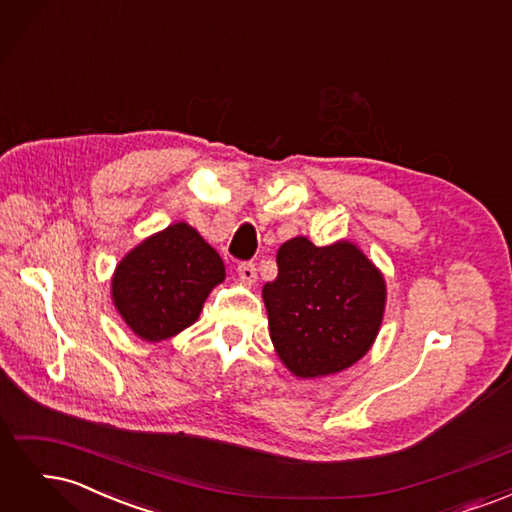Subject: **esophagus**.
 <instances>
[{
  "label": "esophagus",
  "mask_w": 512,
  "mask_h": 512,
  "mask_svg": "<svg viewBox=\"0 0 512 512\" xmlns=\"http://www.w3.org/2000/svg\"><path fill=\"white\" fill-rule=\"evenodd\" d=\"M237 273H239V280L245 284H254L258 280V271L254 262H239Z\"/></svg>",
  "instance_id": "obj_1"
}]
</instances>
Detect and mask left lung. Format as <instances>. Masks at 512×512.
<instances>
[{
  "instance_id": "obj_1",
  "label": "left lung",
  "mask_w": 512,
  "mask_h": 512,
  "mask_svg": "<svg viewBox=\"0 0 512 512\" xmlns=\"http://www.w3.org/2000/svg\"><path fill=\"white\" fill-rule=\"evenodd\" d=\"M262 299L282 363L294 376L318 378L350 367L374 344L386 286L356 245L297 237L277 252V277Z\"/></svg>"
}]
</instances>
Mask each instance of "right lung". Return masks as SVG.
Returning a JSON list of instances; mask_svg holds the SVG:
<instances>
[{"label": "right lung", "instance_id": "add662e5", "mask_svg": "<svg viewBox=\"0 0 512 512\" xmlns=\"http://www.w3.org/2000/svg\"><path fill=\"white\" fill-rule=\"evenodd\" d=\"M224 275L220 254L192 226L179 222L136 245L119 262L113 301L138 337L162 342L196 322Z\"/></svg>", "mask_w": 512, "mask_h": 512}]
</instances>
